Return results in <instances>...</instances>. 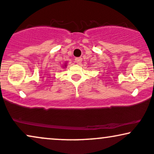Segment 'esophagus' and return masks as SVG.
<instances>
[{
  "label": "esophagus",
  "mask_w": 154,
  "mask_h": 154,
  "mask_svg": "<svg viewBox=\"0 0 154 154\" xmlns=\"http://www.w3.org/2000/svg\"><path fill=\"white\" fill-rule=\"evenodd\" d=\"M75 62L77 63V64H79V63L82 62V58L81 57L75 58Z\"/></svg>",
  "instance_id": "34e87169"
}]
</instances>
